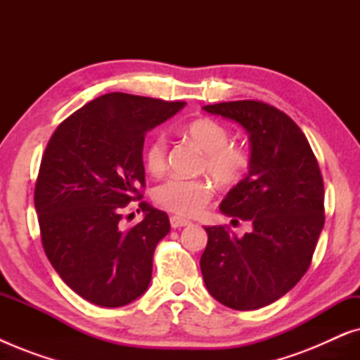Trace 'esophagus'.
<instances>
[{
  "label": "esophagus",
  "instance_id": "esophagus-1",
  "mask_svg": "<svg viewBox=\"0 0 360 360\" xmlns=\"http://www.w3.org/2000/svg\"><path fill=\"white\" fill-rule=\"evenodd\" d=\"M170 224H172V228H174V229H179V228H184V226H190L191 223L188 219L180 218V216H172Z\"/></svg>",
  "mask_w": 360,
  "mask_h": 360
}]
</instances>
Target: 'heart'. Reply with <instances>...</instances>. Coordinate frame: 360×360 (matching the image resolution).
Segmentation results:
<instances>
[{
    "instance_id": "obj_1",
    "label": "heart",
    "mask_w": 360,
    "mask_h": 360,
    "mask_svg": "<svg viewBox=\"0 0 360 360\" xmlns=\"http://www.w3.org/2000/svg\"><path fill=\"white\" fill-rule=\"evenodd\" d=\"M186 136L205 154L201 169L208 172L223 186H233L244 179L249 169V155L244 149L229 144V131L214 120H196L186 126ZM146 167L150 174L160 175L167 167V139L157 134L146 149ZM208 179L174 176L154 191L155 203L180 216H195L213 196Z\"/></svg>"
}]
</instances>
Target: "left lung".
<instances>
[{"label": "left lung", "mask_w": 360, "mask_h": 360, "mask_svg": "<svg viewBox=\"0 0 360 360\" xmlns=\"http://www.w3.org/2000/svg\"><path fill=\"white\" fill-rule=\"evenodd\" d=\"M249 134V174L219 210L252 226L243 238L208 226L200 259L211 297L240 311L277 302L307 272L324 226V185L309 142L277 108L262 101L203 106Z\"/></svg>", "instance_id": "8db88e82"}]
</instances>
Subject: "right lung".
Here are the masks:
<instances>
[{
	"label": "right lung",
	"instance_id": "1",
	"mask_svg": "<svg viewBox=\"0 0 360 360\" xmlns=\"http://www.w3.org/2000/svg\"><path fill=\"white\" fill-rule=\"evenodd\" d=\"M185 105L108 93L68 116L49 141L34 191L42 245L60 278L86 302L124 307L149 287L169 216L142 201L144 219L124 229L121 211L142 198L146 134Z\"/></svg>",
	"mask_w": 360,
	"mask_h": 360
}]
</instances>
